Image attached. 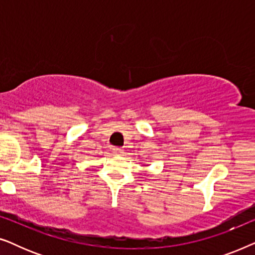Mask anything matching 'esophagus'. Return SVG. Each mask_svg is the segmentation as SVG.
I'll list each match as a JSON object with an SVG mask.
<instances>
[{
	"instance_id": "34e87169",
	"label": "esophagus",
	"mask_w": 255,
	"mask_h": 255,
	"mask_svg": "<svg viewBox=\"0 0 255 255\" xmlns=\"http://www.w3.org/2000/svg\"><path fill=\"white\" fill-rule=\"evenodd\" d=\"M113 153L116 155H121L122 153H123V149L120 147H113Z\"/></svg>"
}]
</instances>
